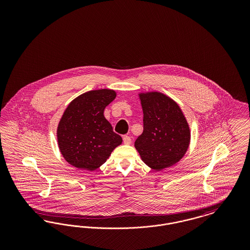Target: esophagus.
Wrapping results in <instances>:
<instances>
[{"instance_id": "esophagus-1", "label": "esophagus", "mask_w": 250, "mask_h": 250, "mask_svg": "<svg viewBox=\"0 0 250 250\" xmlns=\"http://www.w3.org/2000/svg\"><path fill=\"white\" fill-rule=\"evenodd\" d=\"M123 141H124L125 144H127V145H128V144H130L131 143L130 137H129V136H124V137H123Z\"/></svg>"}]
</instances>
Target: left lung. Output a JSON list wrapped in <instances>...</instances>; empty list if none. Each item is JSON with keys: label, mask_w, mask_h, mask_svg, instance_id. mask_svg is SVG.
Instances as JSON below:
<instances>
[{"label": "left lung", "mask_w": 250, "mask_h": 250, "mask_svg": "<svg viewBox=\"0 0 250 250\" xmlns=\"http://www.w3.org/2000/svg\"><path fill=\"white\" fill-rule=\"evenodd\" d=\"M143 110V132L135 147L143 162L162 170L180 161L190 143V129L181 107L158 92L139 94Z\"/></svg>", "instance_id": "1"}]
</instances>
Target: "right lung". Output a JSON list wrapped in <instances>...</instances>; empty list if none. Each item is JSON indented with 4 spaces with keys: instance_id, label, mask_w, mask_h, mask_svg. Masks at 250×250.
Here are the masks:
<instances>
[{
    "instance_id": "add662e5",
    "label": "right lung",
    "mask_w": 250,
    "mask_h": 250,
    "mask_svg": "<svg viewBox=\"0 0 250 250\" xmlns=\"http://www.w3.org/2000/svg\"><path fill=\"white\" fill-rule=\"evenodd\" d=\"M116 93L94 90L76 97L65 108L57 128L60 151L75 167L95 170L103 165L123 142L104 116Z\"/></svg>"
}]
</instances>
